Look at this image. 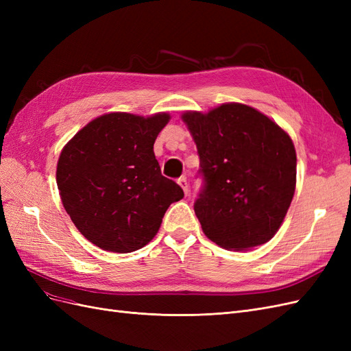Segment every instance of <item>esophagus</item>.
I'll use <instances>...</instances> for the list:
<instances>
[{
  "mask_svg": "<svg viewBox=\"0 0 351 351\" xmlns=\"http://www.w3.org/2000/svg\"><path fill=\"white\" fill-rule=\"evenodd\" d=\"M177 183L182 186V189L184 190V193H187L189 192V182H187V178L183 176V177H180L178 180H177Z\"/></svg>",
  "mask_w": 351,
  "mask_h": 351,
  "instance_id": "esophagus-1",
  "label": "esophagus"
}]
</instances>
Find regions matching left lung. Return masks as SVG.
I'll return each instance as SVG.
<instances>
[{
	"label": "left lung",
	"mask_w": 351,
	"mask_h": 351,
	"mask_svg": "<svg viewBox=\"0 0 351 351\" xmlns=\"http://www.w3.org/2000/svg\"><path fill=\"white\" fill-rule=\"evenodd\" d=\"M183 121L199 155L202 189L195 214L205 236L224 249L269 241L282 224L295 189V149L278 124L243 104Z\"/></svg>",
	"instance_id": "8db88e82"
}]
</instances>
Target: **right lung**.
Masks as SVG:
<instances>
[{
  "mask_svg": "<svg viewBox=\"0 0 351 351\" xmlns=\"http://www.w3.org/2000/svg\"><path fill=\"white\" fill-rule=\"evenodd\" d=\"M169 115L105 114L61 151L57 186L82 234L104 250L129 253L158 232L183 189L161 174L154 143Z\"/></svg>",
  "mask_w": 351,
  "mask_h": 351,
  "instance_id": "1",
  "label": "right lung"
}]
</instances>
